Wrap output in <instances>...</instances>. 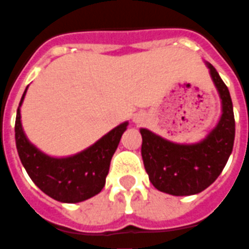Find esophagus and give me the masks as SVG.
Listing matches in <instances>:
<instances>
[{
  "instance_id": "1",
  "label": "esophagus",
  "mask_w": 249,
  "mask_h": 249,
  "mask_svg": "<svg viewBox=\"0 0 249 249\" xmlns=\"http://www.w3.org/2000/svg\"><path fill=\"white\" fill-rule=\"evenodd\" d=\"M142 121H143V114L141 113H137L133 116V122L135 123H141Z\"/></svg>"
}]
</instances>
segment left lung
Returning a JSON list of instances; mask_svg holds the SVG:
<instances>
[{
  "label": "left lung",
  "mask_w": 249,
  "mask_h": 249,
  "mask_svg": "<svg viewBox=\"0 0 249 249\" xmlns=\"http://www.w3.org/2000/svg\"><path fill=\"white\" fill-rule=\"evenodd\" d=\"M222 104V114L212 131L195 143H176L141 128L142 160L157 190L175 196L201 193L220 175L233 150L235 135L231 94L215 68L205 61Z\"/></svg>",
  "instance_id": "1"
}]
</instances>
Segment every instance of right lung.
<instances>
[{
  "label": "right lung",
  "mask_w": 249,
  "mask_h": 249,
  "mask_svg": "<svg viewBox=\"0 0 249 249\" xmlns=\"http://www.w3.org/2000/svg\"><path fill=\"white\" fill-rule=\"evenodd\" d=\"M26 92L27 88L16 113L15 139L18 156L30 179L40 190L60 203H80L101 193L109 171L112 156L128 122L118 124L78 154L67 157L49 156L33 145L23 132L20 108Z\"/></svg>",
  "instance_id": "right-lung-1"
}]
</instances>
